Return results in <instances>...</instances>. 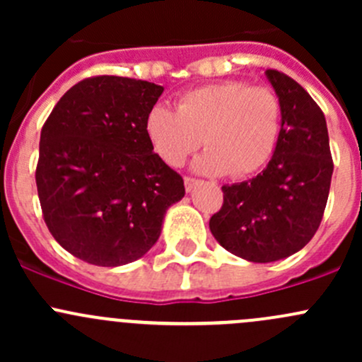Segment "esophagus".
<instances>
[{"mask_svg": "<svg viewBox=\"0 0 362 362\" xmlns=\"http://www.w3.org/2000/svg\"><path fill=\"white\" fill-rule=\"evenodd\" d=\"M202 180H198V178H192V177H185L184 178V184H185V189H187V192H191L192 189L196 187V185L199 184Z\"/></svg>", "mask_w": 362, "mask_h": 362, "instance_id": "1", "label": "esophagus"}]
</instances>
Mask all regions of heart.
I'll return each instance as SVG.
<instances>
[{"label":"heart","instance_id":"obj_1","mask_svg":"<svg viewBox=\"0 0 362 362\" xmlns=\"http://www.w3.org/2000/svg\"><path fill=\"white\" fill-rule=\"evenodd\" d=\"M282 115V101L272 87L226 80L185 93L177 112L156 105L145 129L168 166H182L203 141L206 152L196 163L199 171L243 178L272 159Z\"/></svg>","mask_w":362,"mask_h":362}]
</instances>
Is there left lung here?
I'll list each match as a JSON object with an SVG mask.
<instances>
[{
	"label": "left lung",
	"instance_id": "left-lung-1",
	"mask_svg": "<svg viewBox=\"0 0 362 362\" xmlns=\"http://www.w3.org/2000/svg\"><path fill=\"white\" fill-rule=\"evenodd\" d=\"M266 76L282 101V133L268 166L255 178L224 185L210 218L218 243L252 262L301 250L319 229L333 175L326 117L296 80L279 69Z\"/></svg>",
	"mask_w": 362,
	"mask_h": 362
}]
</instances>
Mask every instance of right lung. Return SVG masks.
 Masks as SVG:
<instances>
[{
    "mask_svg": "<svg viewBox=\"0 0 362 362\" xmlns=\"http://www.w3.org/2000/svg\"><path fill=\"white\" fill-rule=\"evenodd\" d=\"M147 80L98 75L57 101L40 134L36 189L63 249L89 264L122 266L158 242L184 178L154 154L145 122L163 94Z\"/></svg>",
    "mask_w": 362,
    "mask_h": 362,
    "instance_id": "obj_1",
    "label": "right lung"
}]
</instances>
